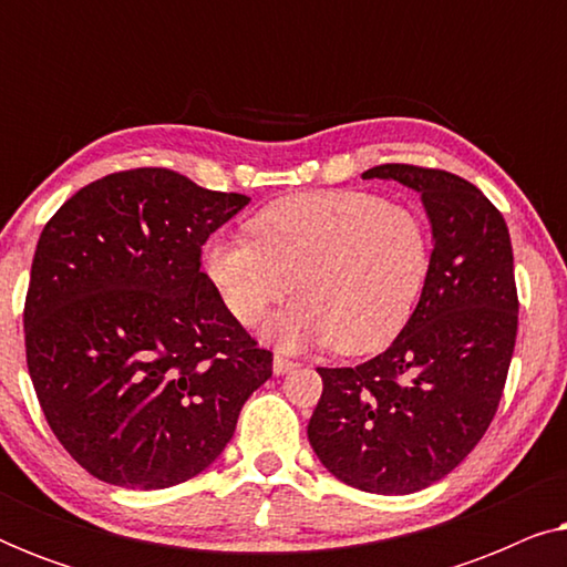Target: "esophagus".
<instances>
[{
  "instance_id": "esophagus-1",
  "label": "esophagus",
  "mask_w": 567,
  "mask_h": 567,
  "mask_svg": "<svg viewBox=\"0 0 567 567\" xmlns=\"http://www.w3.org/2000/svg\"><path fill=\"white\" fill-rule=\"evenodd\" d=\"M293 369H297V363L289 361V359H284V355H274V374L276 377L289 374V371H293Z\"/></svg>"
}]
</instances>
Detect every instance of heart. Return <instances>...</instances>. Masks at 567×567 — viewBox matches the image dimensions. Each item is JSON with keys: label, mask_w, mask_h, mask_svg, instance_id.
<instances>
[{"label": "heart", "mask_w": 567, "mask_h": 567, "mask_svg": "<svg viewBox=\"0 0 567 567\" xmlns=\"http://www.w3.org/2000/svg\"><path fill=\"white\" fill-rule=\"evenodd\" d=\"M249 239L208 237L200 268L239 324H266L286 351L332 343L346 355L392 343L429 284L433 245L413 206L363 190H315L274 200L247 221Z\"/></svg>", "instance_id": "heart-1"}]
</instances>
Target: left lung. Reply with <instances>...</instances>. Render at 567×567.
Masks as SVG:
<instances>
[{
  "label": "left lung",
  "mask_w": 567,
  "mask_h": 567,
  "mask_svg": "<svg viewBox=\"0 0 567 567\" xmlns=\"http://www.w3.org/2000/svg\"><path fill=\"white\" fill-rule=\"evenodd\" d=\"M363 181L421 193L433 260L392 346L353 369H317L307 436L340 483L408 495L446 477L498 410L518 328L508 227L483 190L444 169L379 165Z\"/></svg>",
  "instance_id": "obj_1"
}]
</instances>
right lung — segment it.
<instances>
[{"label": "right lung", "instance_id": "right-lung-1", "mask_svg": "<svg viewBox=\"0 0 567 567\" xmlns=\"http://www.w3.org/2000/svg\"><path fill=\"white\" fill-rule=\"evenodd\" d=\"M250 198L142 167L84 185L38 239L25 353L61 446L103 483L204 472L274 355L224 309L200 247Z\"/></svg>", "mask_w": 567, "mask_h": 567}]
</instances>
